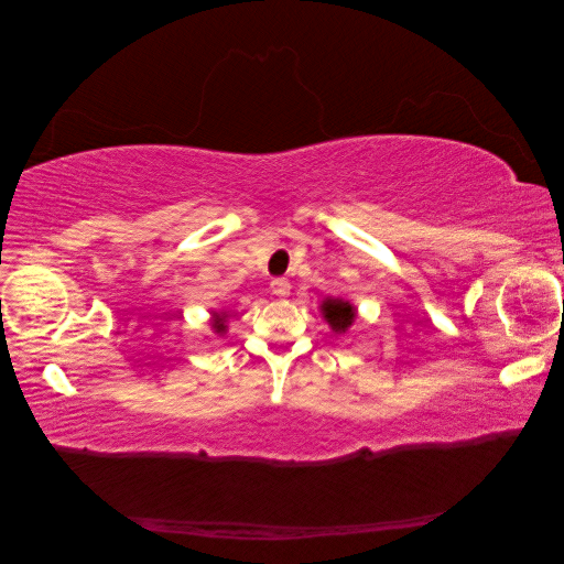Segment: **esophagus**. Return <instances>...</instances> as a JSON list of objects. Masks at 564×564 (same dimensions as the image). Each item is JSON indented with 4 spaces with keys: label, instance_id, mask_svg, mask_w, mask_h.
<instances>
[{
    "label": "esophagus",
    "instance_id": "esophagus-1",
    "mask_svg": "<svg viewBox=\"0 0 564 564\" xmlns=\"http://www.w3.org/2000/svg\"><path fill=\"white\" fill-rule=\"evenodd\" d=\"M270 289H272V294L284 299V296H289V292H292V282H289L286 278H275L270 282Z\"/></svg>",
    "mask_w": 564,
    "mask_h": 564
}]
</instances>
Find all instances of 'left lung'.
Masks as SVG:
<instances>
[{
    "label": "left lung",
    "mask_w": 564,
    "mask_h": 564,
    "mask_svg": "<svg viewBox=\"0 0 564 564\" xmlns=\"http://www.w3.org/2000/svg\"><path fill=\"white\" fill-rule=\"evenodd\" d=\"M322 313L324 319L332 324L334 332H346L352 319H355V308L346 301H338V299H327L322 303Z\"/></svg>",
    "instance_id": "left-lung-1"
}]
</instances>
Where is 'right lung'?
I'll list each match as a JSON object with an SVG mask.
<instances>
[{"mask_svg": "<svg viewBox=\"0 0 564 564\" xmlns=\"http://www.w3.org/2000/svg\"><path fill=\"white\" fill-rule=\"evenodd\" d=\"M214 329H216V332H226V315H216Z\"/></svg>", "mask_w": 564, "mask_h": 564, "instance_id": "right-lung-1", "label": "right lung"}]
</instances>
